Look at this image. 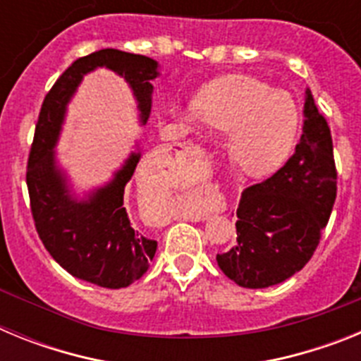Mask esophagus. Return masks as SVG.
I'll use <instances>...</instances> for the list:
<instances>
[{
  "instance_id": "esophagus-1",
  "label": "esophagus",
  "mask_w": 361,
  "mask_h": 361,
  "mask_svg": "<svg viewBox=\"0 0 361 361\" xmlns=\"http://www.w3.org/2000/svg\"><path fill=\"white\" fill-rule=\"evenodd\" d=\"M202 219H204V216H202ZM202 219H200V216H199V219H195V220H202Z\"/></svg>"
}]
</instances>
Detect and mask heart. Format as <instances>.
Here are the masks:
<instances>
[{
  "mask_svg": "<svg viewBox=\"0 0 361 361\" xmlns=\"http://www.w3.org/2000/svg\"><path fill=\"white\" fill-rule=\"evenodd\" d=\"M188 126L199 121L229 133V157L242 171L267 175L286 162L300 132V114L291 95L251 75H231L206 86L195 108L177 111Z\"/></svg>",
  "mask_w": 361,
  "mask_h": 361,
  "instance_id": "b5f03b06",
  "label": "heart"
}]
</instances>
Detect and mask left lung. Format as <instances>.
<instances>
[{"instance_id": "1", "label": "left lung", "mask_w": 361, "mask_h": 361, "mask_svg": "<svg viewBox=\"0 0 361 361\" xmlns=\"http://www.w3.org/2000/svg\"><path fill=\"white\" fill-rule=\"evenodd\" d=\"M336 177L331 128L307 90L295 153L264 183L242 191L237 244L216 255L222 273L242 288L262 289L302 269L329 222Z\"/></svg>"}]
</instances>
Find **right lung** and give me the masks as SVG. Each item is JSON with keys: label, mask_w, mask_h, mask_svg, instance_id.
<instances>
[{"label": "right lung", "mask_w": 361, "mask_h": 361, "mask_svg": "<svg viewBox=\"0 0 361 361\" xmlns=\"http://www.w3.org/2000/svg\"><path fill=\"white\" fill-rule=\"evenodd\" d=\"M99 66L114 70L128 81L141 123L146 124L152 111V81L159 75L157 61L116 49L79 57L44 97L28 155L27 186L36 231L54 260L75 279L99 288L121 289L145 275L157 251V242L130 224L123 206L124 188L141 153H132L116 177L95 190L88 200L70 197L66 177L54 157L66 104L82 75Z\"/></svg>", "instance_id": "obj_1"}]
</instances>
